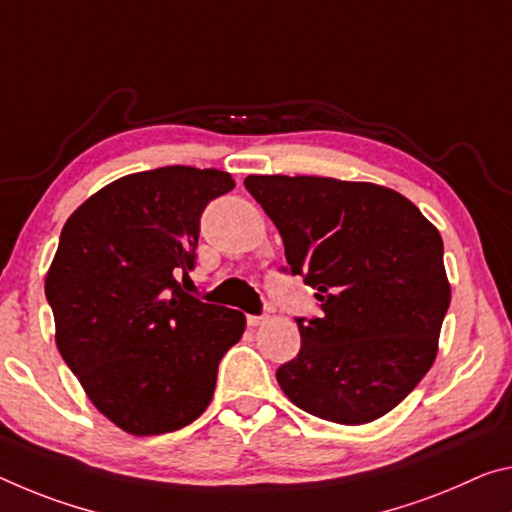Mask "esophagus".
Listing matches in <instances>:
<instances>
[{
  "label": "esophagus",
  "mask_w": 512,
  "mask_h": 512,
  "mask_svg": "<svg viewBox=\"0 0 512 512\" xmlns=\"http://www.w3.org/2000/svg\"><path fill=\"white\" fill-rule=\"evenodd\" d=\"M264 319H266L264 314H248V316H246L248 326H259V323H264Z\"/></svg>",
  "instance_id": "obj_1"
}]
</instances>
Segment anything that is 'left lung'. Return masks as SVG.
Masks as SVG:
<instances>
[{"instance_id": "left-lung-1", "label": "left lung", "mask_w": 512, "mask_h": 512, "mask_svg": "<svg viewBox=\"0 0 512 512\" xmlns=\"http://www.w3.org/2000/svg\"><path fill=\"white\" fill-rule=\"evenodd\" d=\"M285 243L282 271L316 289L321 316H296L300 351L275 378L300 410L367 424L396 408L437 355L451 303L444 246L401 193L310 175H248Z\"/></svg>"}]
</instances>
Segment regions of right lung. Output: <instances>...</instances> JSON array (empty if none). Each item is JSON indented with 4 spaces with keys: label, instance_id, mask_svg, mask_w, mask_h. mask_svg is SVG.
Returning a JSON list of instances; mask_svg holds the SVG:
<instances>
[{
    "label": "right lung",
    "instance_id": "add662e5",
    "mask_svg": "<svg viewBox=\"0 0 512 512\" xmlns=\"http://www.w3.org/2000/svg\"><path fill=\"white\" fill-rule=\"evenodd\" d=\"M234 189L216 168L164 166L104 186L63 225L45 280L56 346L88 399L132 435L180 431L212 401L246 316L182 283L200 216Z\"/></svg>",
    "mask_w": 512,
    "mask_h": 512
}]
</instances>
